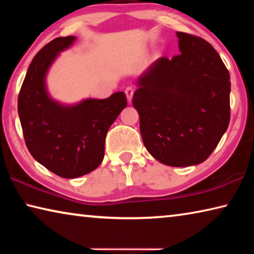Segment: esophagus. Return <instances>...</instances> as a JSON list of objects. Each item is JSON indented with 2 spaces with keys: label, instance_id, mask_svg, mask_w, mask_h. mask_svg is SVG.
I'll return each mask as SVG.
<instances>
[{
  "label": "esophagus",
  "instance_id": "1",
  "mask_svg": "<svg viewBox=\"0 0 254 254\" xmlns=\"http://www.w3.org/2000/svg\"><path fill=\"white\" fill-rule=\"evenodd\" d=\"M124 93H126L127 101L131 102L132 101V97H133V93H134V89H133L132 87H127L126 91H124Z\"/></svg>",
  "mask_w": 254,
  "mask_h": 254
}]
</instances>
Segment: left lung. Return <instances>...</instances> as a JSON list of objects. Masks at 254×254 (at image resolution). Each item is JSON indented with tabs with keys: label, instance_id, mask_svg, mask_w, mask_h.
Instances as JSON below:
<instances>
[{
	"label": "left lung",
	"instance_id": "8db88e82",
	"mask_svg": "<svg viewBox=\"0 0 254 254\" xmlns=\"http://www.w3.org/2000/svg\"><path fill=\"white\" fill-rule=\"evenodd\" d=\"M180 55L153 62L137 77L133 106L148 152L163 165L195 166L230 123V74L212 45L176 32Z\"/></svg>",
	"mask_w": 254,
	"mask_h": 254
}]
</instances>
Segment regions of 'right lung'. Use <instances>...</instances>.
I'll return each instance as SVG.
<instances>
[{
  "label": "right lung",
  "instance_id": "1",
  "mask_svg": "<svg viewBox=\"0 0 254 254\" xmlns=\"http://www.w3.org/2000/svg\"><path fill=\"white\" fill-rule=\"evenodd\" d=\"M76 40L74 36L56 38L34 56L18 98L30 153L51 173L68 179L91 173L101 165L106 133L127 105L123 92L104 100L84 98L74 104L51 97L47 75L59 55Z\"/></svg>",
  "mask_w": 254,
  "mask_h": 254
}]
</instances>
